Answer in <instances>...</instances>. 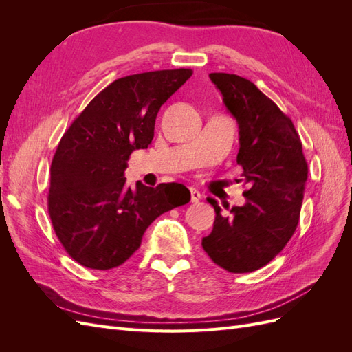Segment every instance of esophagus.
<instances>
[{
  "mask_svg": "<svg viewBox=\"0 0 352 352\" xmlns=\"http://www.w3.org/2000/svg\"><path fill=\"white\" fill-rule=\"evenodd\" d=\"M189 190H190V201L198 202L201 199V197H202L199 190L195 189V188H189Z\"/></svg>",
  "mask_w": 352,
  "mask_h": 352,
  "instance_id": "1",
  "label": "esophagus"
}]
</instances>
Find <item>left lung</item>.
Instances as JSON below:
<instances>
[{
  "label": "left lung",
  "mask_w": 352,
  "mask_h": 352,
  "mask_svg": "<svg viewBox=\"0 0 352 352\" xmlns=\"http://www.w3.org/2000/svg\"><path fill=\"white\" fill-rule=\"evenodd\" d=\"M239 126L238 164L248 189L242 207L207 198L216 220L202 248L221 269L251 273L278 255L300 220L308 166L292 120L255 85L229 73H210Z\"/></svg>",
  "instance_id": "8db88e82"
}]
</instances>
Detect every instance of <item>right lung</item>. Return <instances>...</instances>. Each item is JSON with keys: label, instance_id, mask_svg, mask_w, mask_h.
<instances>
[{"label": "right lung", "instance_id": "add662e5", "mask_svg": "<svg viewBox=\"0 0 352 352\" xmlns=\"http://www.w3.org/2000/svg\"><path fill=\"white\" fill-rule=\"evenodd\" d=\"M190 74L175 69L117 79L63 135L51 163L48 212L58 241L85 267L123 264L158 216L189 202L180 184L126 186L124 170L135 150L151 144L160 107Z\"/></svg>", "mask_w": 352, "mask_h": 352}]
</instances>
